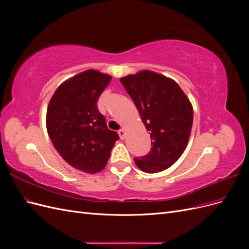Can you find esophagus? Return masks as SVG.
Returning <instances> with one entry per match:
<instances>
[{
	"label": "esophagus",
	"instance_id": "obj_1",
	"mask_svg": "<svg viewBox=\"0 0 249 249\" xmlns=\"http://www.w3.org/2000/svg\"><path fill=\"white\" fill-rule=\"evenodd\" d=\"M118 134H119L120 138L124 139V137H125V129H124V127H122V129H120V130L118 131Z\"/></svg>",
	"mask_w": 249,
	"mask_h": 249
}]
</instances>
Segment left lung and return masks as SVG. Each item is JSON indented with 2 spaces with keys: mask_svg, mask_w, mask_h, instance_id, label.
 <instances>
[{
  "mask_svg": "<svg viewBox=\"0 0 249 249\" xmlns=\"http://www.w3.org/2000/svg\"><path fill=\"white\" fill-rule=\"evenodd\" d=\"M132 97L143 124L149 131L152 148L134 158L147 173L169 168L182 156L189 140L193 108L176 81L152 71H142L120 79Z\"/></svg>",
  "mask_w": 249,
  "mask_h": 249,
  "instance_id": "8db88e82",
  "label": "left lung"
}]
</instances>
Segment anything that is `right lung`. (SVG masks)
Listing matches in <instances>:
<instances>
[{
    "label": "right lung",
    "mask_w": 249,
    "mask_h": 249,
    "mask_svg": "<svg viewBox=\"0 0 249 249\" xmlns=\"http://www.w3.org/2000/svg\"><path fill=\"white\" fill-rule=\"evenodd\" d=\"M111 76L88 70L63 82L47 110V130L59 155L78 170L96 173L105 168L118 134L108 129L97 100Z\"/></svg>",
    "instance_id": "add662e5"
}]
</instances>
